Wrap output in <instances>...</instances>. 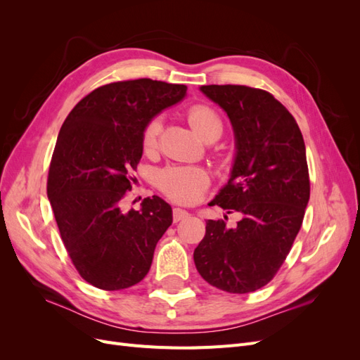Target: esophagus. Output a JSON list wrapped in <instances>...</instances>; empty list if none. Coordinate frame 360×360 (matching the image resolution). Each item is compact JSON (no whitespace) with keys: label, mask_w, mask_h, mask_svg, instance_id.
<instances>
[{"label":"esophagus","mask_w":360,"mask_h":360,"mask_svg":"<svg viewBox=\"0 0 360 360\" xmlns=\"http://www.w3.org/2000/svg\"><path fill=\"white\" fill-rule=\"evenodd\" d=\"M191 214L186 212V210H183V209H174L172 210V221L174 222H180V221H184V219H188Z\"/></svg>","instance_id":"esophagus-1"}]
</instances>
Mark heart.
<instances>
[{"instance_id":"heart-1","label":"heart","mask_w":360,"mask_h":360,"mask_svg":"<svg viewBox=\"0 0 360 360\" xmlns=\"http://www.w3.org/2000/svg\"><path fill=\"white\" fill-rule=\"evenodd\" d=\"M191 126L204 139L219 138L222 134V120L212 106L195 103L188 110ZM162 130V118L156 115L146 124L143 132V146L146 150H153L159 143ZM159 189L181 204H191L200 198V195L209 184V176L197 167H172L163 169L158 177Z\"/></svg>"}]
</instances>
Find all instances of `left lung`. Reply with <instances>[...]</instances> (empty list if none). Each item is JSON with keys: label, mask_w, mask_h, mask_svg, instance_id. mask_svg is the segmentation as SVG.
<instances>
[{"label": "left lung", "mask_w": 360, "mask_h": 360, "mask_svg": "<svg viewBox=\"0 0 360 360\" xmlns=\"http://www.w3.org/2000/svg\"><path fill=\"white\" fill-rule=\"evenodd\" d=\"M201 91L230 117L237 148L231 177L210 204L242 219L233 228L207 221L193 261L210 285L252 292L274 279L302 226L311 189L307 148L296 120L269 91L246 85Z\"/></svg>", "instance_id": "1"}]
</instances>
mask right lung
Masks as SVG:
<instances>
[{"label":"right lung","instance_id":"obj_1","mask_svg":"<svg viewBox=\"0 0 360 360\" xmlns=\"http://www.w3.org/2000/svg\"><path fill=\"white\" fill-rule=\"evenodd\" d=\"M186 85L148 78L99 86L64 120L49 165L48 198L61 240L79 275L114 291L143 281L155 248L172 224L153 195L122 210L143 156L146 124L186 96Z\"/></svg>","mask_w":360,"mask_h":360}]
</instances>
